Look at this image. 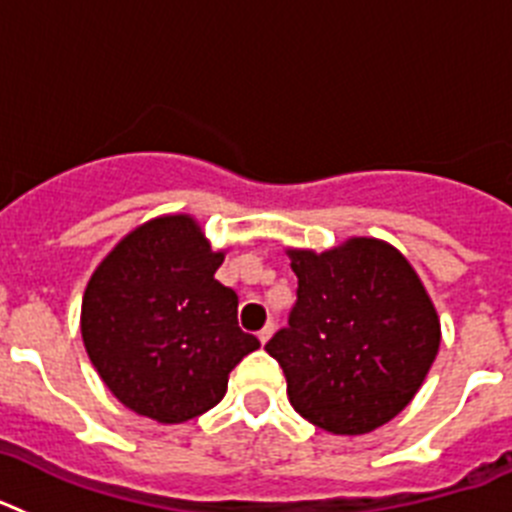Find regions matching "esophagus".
Listing matches in <instances>:
<instances>
[{
  "mask_svg": "<svg viewBox=\"0 0 512 512\" xmlns=\"http://www.w3.org/2000/svg\"><path fill=\"white\" fill-rule=\"evenodd\" d=\"M271 333H274V323H266L264 328L259 330V341L266 343V341H269V338H271Z\"/></svg>",
  "mask_w": 512,
  "mask_h": 512,
  "instance_id": "1",
  "label": "esophagus"
}]
</instances>
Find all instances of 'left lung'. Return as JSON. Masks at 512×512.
<instances>
[{
  "label": "left lung",
  "mask_w": 512,
  "mask_h": 512,
  "mask_svg": "<svg viewBox=\"0 0 512 512\" xmlns=\"http://www.w3.org/2000/svg\"><path fill=\"white\" fill-rule=\"evenodd\" d=\"M287 253L297 302L266 351L282 366L292 408L338 436L390 423L420 390L441 343L423 282L377 238Z\"/></svg>",
  "instance_id": "1"
}]
</instances>
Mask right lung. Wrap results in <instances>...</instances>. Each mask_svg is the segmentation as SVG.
Listing matches in <instances>:
<instances>
[{
  "label": "right lung",
  "mask_w": 512,
  "mask_h": 512,
  "mask_svg": "<svg viewBox=\"0 0 512 512\" xmlns=\"http://www.w3.org/2000/svg\"><path fill=\"white\" fill-rule=\"evenodd\" d=\"M223 259L192 217L164 215L125 235L89 279L81 338L133 413L166 425L207 413L261 346L238 328V295L215 279Z\"/></svg>",
  "instance_id": "right-lung-1"
}]
</instances>
